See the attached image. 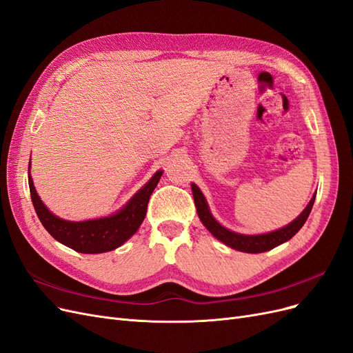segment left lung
<instances>
[{
  "label": "left lung",
  "instance_id": "left-lung-1",
  "mask_svg": "<svg viewBox=\"0 0 353 353\" xmlns=\"http://www.w3.org/2000/svg\"><path fill=\"white\" fill-rule=\"evenodd\" d=\"M191 188H192L194 203H196L197 213L203 225L208 228L219 241H222L228 247L242 252H251V254L269 251L292 238L303 226V223L307 222L315 200V196H314L310 204L305 208V210H303L294 222H290L288 226L282 229L274 230V232H270V234H263V235H241V234L232 232V230H229L219 222H216V219L212 216L209 205L205 203V199L201 194V191L199 190V187L196 184H191Z\"/></svg>",
  "mask_w": 353,
  "mask_h": 353
}]
</instances>
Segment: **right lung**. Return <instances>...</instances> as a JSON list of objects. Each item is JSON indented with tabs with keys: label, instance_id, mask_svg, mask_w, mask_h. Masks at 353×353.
Wrapping results in <instances>:
<instances>
[{
	"label": "right lung",
	"instance_id": "right-lung-1",
	"mask_svg": "<svg viewBox=\"0 0 353 353\" xmlns=\"http://www.w3.org/2000/svg\"><path fill=\"white\" fill-rule=\"evenodd\" d=\"M162 174V171H157L148 184L127 203L123 210L109 217L84 222H68L48 210L34 190L30 174L29 188L36 214H38L43 228L58 242L79 252L99 254L118 248L137 232V229L144 221L145 212H148L149 199Z\"/></svg>",
	"mask_w": 353,
	"mask_h": 353
}]
</instances>
